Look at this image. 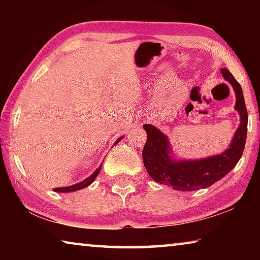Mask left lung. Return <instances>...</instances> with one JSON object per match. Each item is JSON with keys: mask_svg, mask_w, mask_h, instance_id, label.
<instances>
[{"mask_svg": "<svg viewBox=\"0 0 260 260\" xmlns=\"http://www.w3.org/2000/svg\"><path fill=\"white\" fill-rule=\"evenodd\" d=\"M221 74L233 87L236 96L235 110L240 113V126L233 136L230 148L220 155L202 159H175L167 136L156 126L143 125L148 134L142 151L143 164L156 182L180 191L204 189L230 173L241 159L248 132V112L243 91L228 70L221 69Z\"/></svg>", "mask_w": 260, "mask_h": 260, "instance_id": "left-lung-1", "label": "left lung"}]
</instances>
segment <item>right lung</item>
<instances>
[{
    "instance_id": "obj_1",
    "label": "right lung",
    "mask_w": 260,
    "mask_h": 260,
    "mask_svg": "<svg viewBox=\"0 0 260 260\" xmlns=\"http://www.w3.org/2000/svg\"><path fill=\"white\" fill-rule=\"evenodd\" d=\"M122 139V136H120L119 139H118L116 142H114V144L119 142V141ZM101 167H102V165H100L99 169L95 170V172L90 175V177H88L87 179L83 180V181L79 182V183H76V184H72V186H69V187H59V188H55L54 191L56 192H72V191H77V190H80V189H83L89 186V184L93 183L94 180L96 179V177H98L100 171H101Z\"/></svg>"
}]
</instances>
